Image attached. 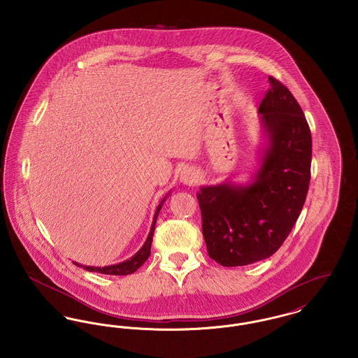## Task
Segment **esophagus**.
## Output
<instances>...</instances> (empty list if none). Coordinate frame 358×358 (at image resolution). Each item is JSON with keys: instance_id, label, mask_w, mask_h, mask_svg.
<instances>
[{"instance_id": "1", "label": "esophagus", "mask_w": 358, "mask_h": 358, "mask_svg": "<svg viewBox=\"0 0 358 358\" xmlns=\"http://www.w3.org/2000/svg\"><path fill=\"white\" fill-rule=\"evenodd\" d=\"M197 180V171L193 168H184L180 173V182L184 185H192Z\"/></svg>"}]
</instances>
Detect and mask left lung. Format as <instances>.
<instances>
[{"label":"left lung","mask_w":358,"mask_h":358,"mask_svg":"<svg viewBox=\"0 0 358 358\" xmlns=\"http://www.w3.org/2000/svg\"><path fill=\"white\" fill-rule=\"evenodd\" d=\"M269 84L258 108L262 142L250 180H226L197 192L207 250L223 266L250 265L273 255L307 197L311 131L292 93L273 77Z\"/></svg>","instance_id":"8db88e82"}]
</instances>
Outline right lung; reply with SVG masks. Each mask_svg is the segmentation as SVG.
Segmentation results:
<instances>
[{
	"label": "right lung",
	"instance_id": "1",
	"mask_svg": "<svg viewBox=\"0 0 358 358\" xmlns=\"http://www.w3.org/2000/svg\"><path fill=\"white\" fill-rule=\"evenodd\" d=\"M169 196H170V190L164 196V199L161 200V203L158 204V207L155 210L154 217H152V224L150 227V232H148L146 242L143 243V246L138 252H135L131 258H128V259L123 261V262H119V264H115V265H108V266H103V268L101 266H87V265H83V264H78V262H74V261H73V264H76L80 268H84L85 271H87V272L110 274V275H126V274L136 272L148 261V258L150 257V249H151L152 235H154V230H155V223H157L159 210L162 208V206L165 204V201L168 200Z\"/></svg>",
	"mask_w": 358,
	"mask_h": 358
}]
</instances>
